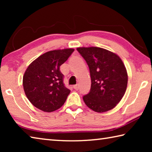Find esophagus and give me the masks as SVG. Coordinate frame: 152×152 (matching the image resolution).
<instances>
[{"mask_svg":"<svg viewBox=\"0 0 152 152\" xmlns=\"http://www.w3.org/2000/svg\"><path fill=\"white\" fill-rule=\"evenodd\" d=\"M73 87H74V88L76 90V91H78V90L79 89V85H78V84H76V85H74Z\"/></svg>","mask_w":152,"mask_h":152,"instance_id":"obj_1","label":"esophagus"}]
</instances>
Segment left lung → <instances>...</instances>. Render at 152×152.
Wrapping results in <instances>:
<instances>
[{
  "label": "left lung",
  "instance_id": "1",
  "mask_svg": "<svg viewBox=\"0 0 152 152\" xmlns=\"http://www.w3.org/2000/svg\"><path fill=\"white\" fill-rule=\"evenodd\" d=\"M88 64L90 92L83 96L86 106L97 113L113 109L124 96L128 76L124 64L115 53L97 47L78 48Z\"/></svg>",
  "mask_w": 152,
  "mask_h": 152
}]
</instances>
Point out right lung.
Instances as JSON below:
<instances>
[{
    "mask_svg": "<svg viewBox=\"0 0 152 152\" xmlns=\"http://www.w3.org/2000/svg\"><path fill=\"white\" fill-rule=\"evenodd\" d=\"M74 49L50 51L28 66L23 78L27 99L36 108L53 112L62 106L70 90L64 83L60 67L68 60Z\"/></svg>",
    "mask_w": 152,
    "mask_h": 152,
    "instance_id": "add662e5",
    "label": "right lung"
}]
</instances>
